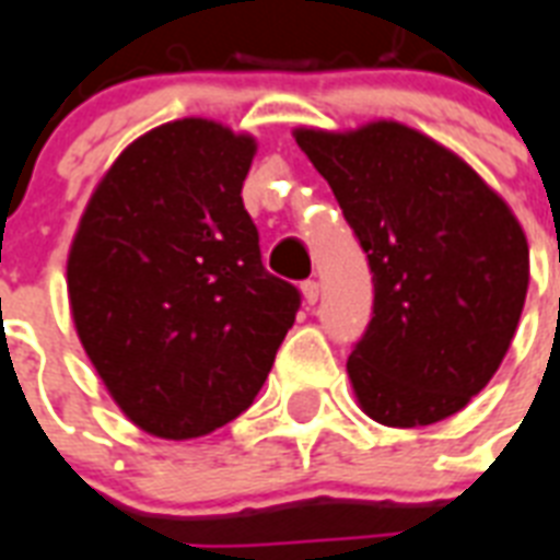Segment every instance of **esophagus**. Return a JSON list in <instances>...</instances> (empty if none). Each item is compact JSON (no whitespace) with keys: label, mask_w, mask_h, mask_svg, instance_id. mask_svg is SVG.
I'll use <instances>...</instances> for the list:
<instances>
[{"label":"esophagus","mask_w":560,"mask_h":560,"mask_svg":"<svg viewBox=\"0 0 560 560\" xmlns=\"http://www.w3.org/2000/svg\"><path fill=\"white\" fill-rule=\"evenodd\" d=\"M302 299H305L307 305H316V299H319V281H302Z\"/></svg>","instance_id":"esophagus-1"}]
</instances>
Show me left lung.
Wrapping results in <instances>:
<instances>
[{"label": "left lung", "instance_id": "obj_1", "mask_svg": "<svg viewBox=\"0 0 560 560\" xmlns=\"http://www.w3.org/2000/svg\"><path fill=\"white\" fill-rule=\"evenodd\" d=\"M360 237L374 314L349 377L377 424L427 427L486 389L512 346L529 290V244L509 202L416 127H296Z\"/></svg>", "mask_w": 560, "mask_h": 560}]
</instances>
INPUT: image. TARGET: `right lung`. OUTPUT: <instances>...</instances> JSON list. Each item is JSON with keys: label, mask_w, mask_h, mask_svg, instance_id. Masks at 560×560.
<instances>
[{"label": "right lung", "mask_w": 560, "mask_h": 560, "mask_svg": "<svg viewBox=\"0 0 560 560\" xmlns=\"http://www.w3.org/2000/svg\"><path fill=\"white\" fill-rule=\"evenodd\" d=\"M255 136L179 118L130 142L66 258L74 331L109 398L156 439H197L255 400L299 290L264 270L241 188Z\"/></svg>", "instance_id": "obj_1"}]
</instances>
